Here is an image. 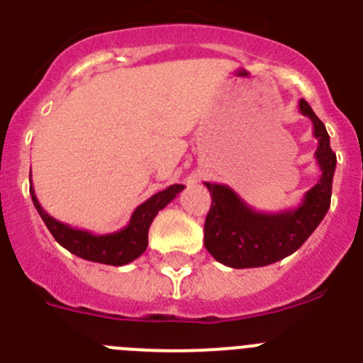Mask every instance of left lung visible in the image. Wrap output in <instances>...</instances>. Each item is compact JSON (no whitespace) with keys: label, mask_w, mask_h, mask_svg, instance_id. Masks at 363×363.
<instances>
[{"label":"left lung","mask_w":363,"mask_h":363,"mask_svg":"<svg viewBox=\"0 0 363 363\" xmlns=\"http://www.w3.org/2000/svg\"><path fill=\"white\" fill-rule=\"evenodd\" d=\"M299 111L311 120L313 135L319 141L315 150L320 168L319 182L308 189L297 208L279 213L256 211L229 186L206 182L213 204L206 216L204 245L216 262L231 269H254L279 262L296 252L326 216L337 155L330 147L326 127L303 98Z\"/></svg>","instance_id":"1"}]
</instances>
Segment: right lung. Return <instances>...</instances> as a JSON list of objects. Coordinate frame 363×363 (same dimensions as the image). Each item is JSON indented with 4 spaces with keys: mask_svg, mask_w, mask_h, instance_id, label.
I'll return each instance as SVG.
<instances>
[{
    "mask_svg": "<svg viewBox=\"0 0 363 363\" xmlns=\"http://www.w3.org/2000/svg\"><path fill=\"white\" fill-rule=\"evenodd\" d=\"M182 189H184L182 184H174L152 195L148 201H145L143 204L135 208V211L130 216V222L123 229L116 233H109V235H93L86 229H74L67 223L59 222V220H55L44 211L43 206L37 201L33 186H30V195H32L33 206H35L43 222L46 223V228L50 229L53 238L64 249H67L79 258L87 259V262L121 267L134 262L135 258H140L141 254L147 250L150 223L154 222L155 215L164 206L170 204Z\"/></svg>",
    "mask_w": 363,
    "mask_h": 363,
    "instance_id": "right-lung-1",
    "label": "right lung"
}]
</instances>
